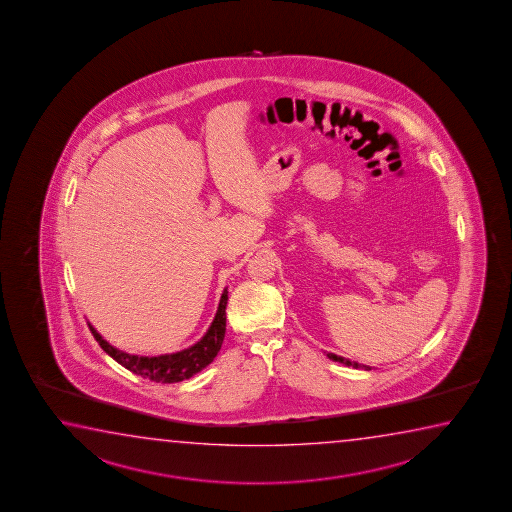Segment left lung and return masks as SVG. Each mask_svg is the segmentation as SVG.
<instances>
[{"label": "left lung", "mask_w": 512, "mask_h": 512, "mask_svg": "<svg viewBox=\"0 0 512 512\" xmlns=\"http://www.w3.org/2000/svg\"><path fill=\"white\" fill-rule=\"evenodd\" d=\"M328 358H330V360H333V362L344 363V365H347V367H354V369L370 370V367H367V365H362V363L349 362V360H346V358H342V356H337V354L328 353Z\"/></svg>", "instance_id": "left-lung-1"}]
</instances>
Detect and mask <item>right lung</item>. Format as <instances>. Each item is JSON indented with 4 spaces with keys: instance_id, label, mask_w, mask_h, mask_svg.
<instances>
[{
    "instance_id": "add662e5",
    "label": "right lung",
    "mask_w": 512,
    "mask_h": 512,
    "mask_svg": "<svg viewBox=\"0 0 512 512\" xmlns=\"http://www.w3.org/2000/svg\"><path fill=\"white\" fill-rule=\"evenodd\" d=\"M227 301L228 291L225 289L221 294L214 321L209 326V330L205 331L204 337L188 349L172 354L138 356V354L124 353V351H118L117 347L111 346L110 342H106L92 324H88V328L92 331L94 339L99 342V346L103 347L104 351L122 367L156 383H179L195 376L216 358L227 330V314H225Z\"/></svg>"
}]
</instances>
